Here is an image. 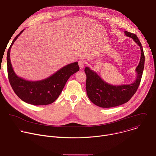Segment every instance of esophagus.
I'll return each mask as SVG.
<instances>
[{
	"instance_id": "34e87169",
	"label": "esophagus",
	"mask_w": 156,
	"mask_h": 156,
	"mask_svg": "<svg viewBox=\"0 0 156 156\" xmlns=\"http://www.w3.org/2000/svg\"><path fill=\"white\" fill-rule=\"evenodd\" d=\"M78 64H79L80 69H83V67H84V65H85V62H84V60H79V62H78Z\"/></svg>"
}]
</instances>
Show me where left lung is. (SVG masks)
<instances>
[{
    "label": "left lung",
    "instance_id": "obj_1",
    "mask_svg": "<svg viewBox=\"0 0 156 156\" xmlns=\"http://www.w3.org/2000/svg\"><path fill=\"white\" fill-rule=\"evenodd\" d=\"M126 36L131 37L141 49V58L136 69V80L129 84L114 86L104 81L96 72L89 67L84 69L86 75V89L87 95L95 105L109 108L120 105L127 102L135 94L140 86L144 66V54L141 44L136 34L125 31Z\"/></svg>",
    "mask_w": 156,
    "mask_h": 156
}]
</instances>
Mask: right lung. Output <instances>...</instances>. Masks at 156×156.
<instances>
[{
	"instance_id": "right-lung-1",
	"label": "right lung",
	"mask_w": 156,
	"mask_h": 156,
	"mask_svg": "<svg viewBox=\"0 0 156 156\" xmlns=\"http://www.w3.org/2000/svg\"><path fill=\"white\" fill-rule=\"evenodd\" d=\"M23 31L15 37L8 49L7 61L10 84L17 96L28 104L34 105L52 104L58 98L70 76L79 71L78 63L76 62L66 65L52 76L41 81H31L18 77L13 70L10 54L14 42Z\"/></svg>"
}]
</instances>
